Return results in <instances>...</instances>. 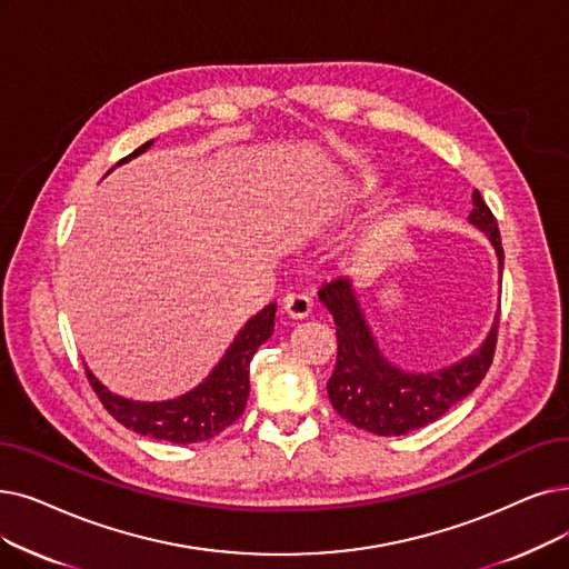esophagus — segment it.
I'll list each match as a JSON object with an SVG mask.
<instances>
[{
  "label": "esophagus",
  "instance_id": "1",
  "mask_svg": "<svg viewBox=\"0 0 569 569\" xmlns=\"http://www.w3.org/2000/svg\"><path fill=\"white\" fill-rule=\"evenodd\" d=\"M283 311L292 320H302L311 313V300L307 298V295H288V298L283 300Z\"/></svg>",
  "mask_w": 569,
  "mask_h": 569
}]
</instances>
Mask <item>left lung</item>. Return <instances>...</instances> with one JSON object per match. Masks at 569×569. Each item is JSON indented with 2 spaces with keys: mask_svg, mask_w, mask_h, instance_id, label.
<instances>
[{
  "mask_svg": "<svg viewBox=\"0 0 569 569\" xmlns=\"http://www.w3.org/2000/svg\"><path fill=\"white\" fill-rule=\"evenodd\" d=\"M472 204L467 220L496 249L502 277L505 253L496 216L479 190L472 192ZM318 300L337 326V365L328 381L330 402L341 418L372 435L398 437L437 421L481 383L496 353L498 316L479 349L462 360L432 372H409L381 351L351 277L326 283L318 290Z\"/></svg>",
  "mask_w": 569,
  "mask_h": 569,
  "instance_id": "left-lung-1",
  "label": "left lung"
}]
</instances>
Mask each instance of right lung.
Here are the masks:
<instances>
[{"label":"right lung","instance_id":"add662e5","mask_svg":"<svg viewBox=\"0 0 569 569\" xmlns=\"http://www.w3.org/2000/svg\"><path fill=\"white\" fill-rule=\"evenodd\" d=\"M151 146L153 139L139 146L128 158H122L116 167L146 153ZM274 313L277 305H267L262 311L246 320L243 328L237 332V337L226 349L223 358H220L207 375V379H202L188 392L179 395V398L158 402L122 398V395L111 392L86 367L88 381L97 392V398L102 400L104 409L128 430H134L137 435L143 437L164 439L171 443L207 441L218 432H223L228 426H232L243 413L251 390V358L256 356L258 346L264 343L271 337V332H274Z\"/></svg>","mask_w":569,"mask_h":569}]
</instances>
